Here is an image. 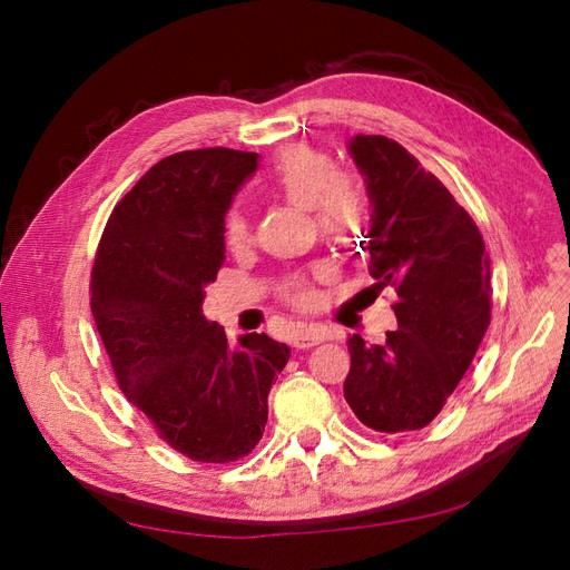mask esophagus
Masks as SVG:
<instances>
[{"mask_svg": "<svg viewBox=\"0 0 570 570\" xmlns=\"http://www.w3.org/2000/svg\"><path fill=\"white\" fill-rule=\"evenodd\" d=\"M327 337H331V333H327L323 325H308V327H304V331H299L295 335V347L308 350V347H314V344L325 342Z\"/></svg>", "mask_w": 570, "mask_h": 570, "instance_id": "34e87169", "label": "esophagus"}]
</instances>
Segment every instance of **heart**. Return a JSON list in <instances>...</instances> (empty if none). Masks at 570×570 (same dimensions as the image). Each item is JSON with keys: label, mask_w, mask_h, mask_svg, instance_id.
I'll return each instance as SVG.
<instances>
[{"label": "heart", "mask_w": 570, "mask_h": 570, "mask_svg": "<svg viewBox=\"0 0 570 570\" xmlns=\"http://www.w3.org/2000/svg\"><path fill=\"white\" fill-rule=\"evenodd\" d=\"M268 185L287 202L312 209L321 230L333 237H352L368 223L371 195L366 183L354 170L333 168L331 157L316 147H285L268 170ZM223 239L233 249L247 243L249 223L243 212H228L223 220ZM289 297L306 306L314 302V292L304 281H297L289 287Z\"/></svg>", "instance_id": "obj_1"}]
</instances>
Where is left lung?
Listing matches in <instances>:
<instances>
[{
    "instance_id": "1",
    "label": "left lung",
    "mask_w": 570,
    "mask_h": 570,
    "mask_svg": "<svg viewBox=\"0 0 570 570\" xmlns=\"http://www.w3.org/2000/svg\"><path fill=\"white\" fill-rule=\"evenodd\" d=\"M371 195L375 289L394 295L383 344L352 335L344 400L377 433L425 428L442 411L490 325V256L473 218L430 170L385 135H354Z\"/></svg>"
}]
</instances>
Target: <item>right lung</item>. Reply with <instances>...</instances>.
Masks as SVG:
<instances>
[{"instance_id": "right-lung-1", "label": "right lung", "mask_w": 570, "mask_h": 570, "mask_svg": "<svg viewBox=\"0 0 570 570\" xmlns=\"http://www.w3.org/2000/svg\"><path fill=\"white\" fill-rule=\"evenodd\" d=\"M258 154L178 151L120 199L99 239L90 308L116 381L176 452L202 463L247 456L289 347L249 333L230 347L202 314L226 262L223 220Z\"/></svg>"}]
</instances>
